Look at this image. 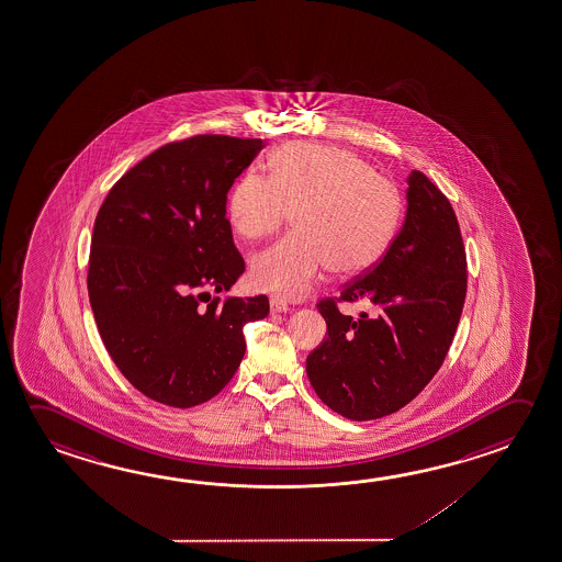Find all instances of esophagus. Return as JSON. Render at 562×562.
I'll use <instances>...</instances> for the list:
<instances>
[{"label":"esophagus","instance_id":"34e87169","mask_svg":"<svg viewBox=\"0 0 562 562\" xmlns=\"http://www.w3.org/2000/svg\"><path fill=\"white\" fill-rule=\"evenodd\" d=\"M270 312L288 313L290 312V305L285 304L284 300H280V297H270Z\"/></svg>","mask_w":562,"mask_h":562}]
</instances>
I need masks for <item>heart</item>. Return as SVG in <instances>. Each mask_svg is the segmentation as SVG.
<instances>
[{
	"instance_id": "1",
	"label": "heart",
	"mask_w": 562,
	"mask_h": 562,
	"mask_svg": "<svg viewBox=\"0 0 562 562\" xmlns=\"http://www.w3.org/2000/svg\"><path fill=\"white\" fill-rule=\"evenodd\" d=\"M402 212L396 186L347 148L290 143L270 158V178L245 172L227 195V220L247 240L294 233L250 260V282L297 300L331 268L359 274L384 255Z\"/></svg>"
}]
</instances>
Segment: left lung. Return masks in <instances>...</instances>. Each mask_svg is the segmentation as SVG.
Listing matches in <instances>:
<instances>
[{
    "instance_id": "obj_1",
    "label": "left lung",
    "mask_w": 562,
    "mask_h": 562,
    "mask_svg": "<svg viewBox=\"0 0 562 562\" xmlns=\"http://www.w3.org/2000/svg\"><path fill=\"white\" fill-rule=\"evenodd\" d=\"M405 220L367 277L340 290L376 312L342 315L319 304L327 335L305 360L315 394L333 412L369 422L409 404L441 369L467 295V255L451 203L427 176H407Z\"/></svg>"
}]
</instances>
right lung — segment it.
Masks as SVG:
<instances>
[{"mask_svg": "<svg viewBox=\"0 0 562 562\" xmlns=\"http://www.w3.org/2000/svg\"><path fill=\"white\" fill-rule=\"evenodd\" d=\"M262 148L225 135L170 143L121 176L98 212L88 267L98 331L121 374L158 404L217 396L245 357L243 327L268 315L267 295L210 294L245 272L227 193Z\"/></svg>", "mask_w": 562, "mask_h": 562, "instance_id": "obj_1", "label": "right lung"}]
</instances>
